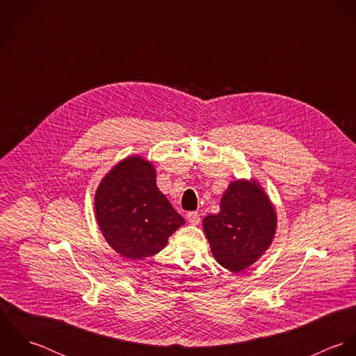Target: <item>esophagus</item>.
<instances>
[{"label":"esophagus","instance_id":"esophagus-1","mask_svg":"<svg viewBox=\"0 0 356 356\" xmlns=\"http://www.w3.org/2000/svg\"><path fill=\"white\" fill-rule=\"evenodd\" d=\"M186 219H188V222H189L191 225H199V223H200V215H199L197 212H195V211L188 212Z\"/></svg>","mask_w":356,"mask_h":356}]
</instances>
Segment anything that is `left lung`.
<instances>
[{"label":"left lung","mask_w":356,"mask_h":356,"mask_svg":"<svg viewBox=\"0 0 356 356\" xmlns=\"http://www.w3.org/2000/svg\"><path fill=\"white\" fill-rule=\"evenodd\" d=\"M204 233L216 261L238 273L271 245L277 215L256 181H234L220 200L219 213L205 216Z\"/></svg>","instance_id":"obj_1"}]
</instances>
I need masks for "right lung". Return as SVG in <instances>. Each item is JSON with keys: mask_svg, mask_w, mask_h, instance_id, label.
Wrapping results in <instances>:
<instances>
[{"mask_svg": "<svg viewBox=\"0 0 356 356\" xmlns=\"http://www.w3.org/2000/svg\"><path fill=\"white\" fill-rule=\"evenodd\" d=\"M95 208L106 243L130 260L160 252L185 223L157 189L152 164L140 156L122 160L105 175Z\"/></svg>", "mask_w": 356, "mask_h": 356, "instance_id": "right-lung-1", "label": "right lung"}]
</instances>
